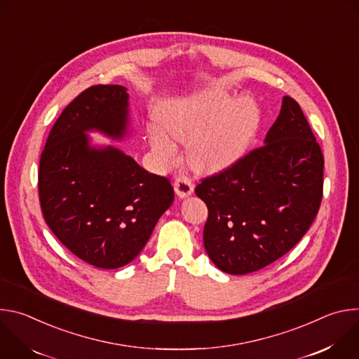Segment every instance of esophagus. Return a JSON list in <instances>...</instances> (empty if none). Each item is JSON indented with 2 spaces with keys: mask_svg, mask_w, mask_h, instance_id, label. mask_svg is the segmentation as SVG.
Segmentation results:
<instances>
[{
  "mask_svg": "<svg viewBox=\"0 0 359 359\" xmlns=\"http://www.w3.org/2000/svg\"><path fill=\"white\" fill-rule=\"evenodd\" d=\"M173 187H175V191L179 197H187L193 193L194 190V184L191 182V179H189L187 176H179L175 183H173Z\"/></svg>",
  "mask_w": 359,
  "mask_h": 359,
  "instance_id": "obj_1",
  "label": "esophagus"
}]
</instances>
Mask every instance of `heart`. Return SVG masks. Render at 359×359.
Returning a JSON list of instances; mask_svg holds the SVG:
<instances>
[{
  "mask_svg": "<svg viewBox=\"0 0 359 359\" xmlns=\"http://www.w3.org/2000/svg\"><path fill=\"white\" fill-rule=\"evenodd\" d=\"M158 125L161 129H150L149 142L165 163H173L179 155L170 135L189 143L194 169L219 172L244 155L259 125V109L250 97L234 102L227 92L213 89L166 108Z\"/></svg>",
  "mask_w": 359,
  "mask_h": 359,
  "instance_id": "heart-1",
  "label": "heart"
}]
</instances>
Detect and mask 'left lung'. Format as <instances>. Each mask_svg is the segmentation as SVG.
Segmentation results:
<instances>
[{
	"label": "left lung",
	"instance_id": "left-lung-1",
	"mask_svg": "<svg viewBox=\"0 0 359 359\" xmlns=\"http://www.w3.org/2000/svg\"><path fill=\"white\" fill-rule=\"evenodd\" d=\"M323 177L321 147L299 105L284 96L264 144L196 187L209 209L203 241L210 260L241 276L283 257L313 224Z\"/></svg>",
	"mask_w": 359,
	"mask_h": 359
}]
</instances>
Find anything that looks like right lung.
I'll use <instances>...</instances> for the list:
<instances>
[{
    "label": "right lung",
    "instance_id": "1",
    "mask_svg": "<svg viewBox=\"0 0 359 359\" xmlns=\"http://www.w3.org/2000/svg\"><path fill=\"white\" fill-rule=\"evenodd\" d=\"M128 126L126 88L90 86L60 115L39 161V203L48 227L97 269L130 263L175 198L168 177L149 173L114 146H92L86 135L97 130L121 140Z\"/></svg>",
    "mask_w": 359,
    "mask_h": 359
}]
</instances>
